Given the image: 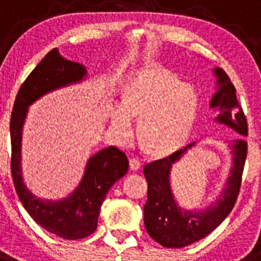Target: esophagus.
<instances>
[{"label": "esophagus", "instance_id": "esophagus-1", "mask_svg": "<svg viewBox=\"0 0 261 261\" xmlns=\"http://www.w3.org/2000/svg\"><path fill=\"white\" fill-rule=\"evenodd\" d=\"M129 168H130L132 171H138V170L141 168V162H140L138 159H130V161H129Z\"/></svg>", "mask_w": 261, "mask_h": 261}]
</instances>
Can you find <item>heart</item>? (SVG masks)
Instances as JSON below:
<instances>
[{
	"instance_id": "b5f03b06",
	"label": "heart",
	"mask_w": 261,
	"mask_h": 261,
	"mask_svg": "<svg viewBox=\"0 0 261 261\" xmlns=\"http://www.w3.org/2000/svg\"><path fill=\"white\" fill-rule=\"evenodd\" d=\"M199 114V98L175 73L146 68L126 82L121 110L112 112V125L123 137L130 135V120L140 119L137 141L149 158L176 153L188 141Z\"/></svg>"
}]
</instances>
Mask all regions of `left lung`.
<instances>
[{"mask_svg":"<svg viewBox=\"0 0 261 261\" xmlns=\"http://www.w3.org/2000/svg\"><path fill=\"white\" fill-rule=\"evenodd\" d=\"M214 73L218 77L220 90L212 99L211 106L221 110L217 120L231 126L241 135L247 136V117L237 99L235 87L230 82L229 75L220 68H217ZM192 145L177 150L167 158L147 163L144 167V175L147 181V201L144 206L145 227L147 234L163 247H186L211 234L232 211L241 191L242 175L247 158V142L237 140L232 146L234 167L222 197L206 211H181L172 197L168 175L172 163L176 162Z\"/></svg>","mask_w":261,"mask_h":261,"instance_id":"left-lung-1","label":"left lung"}]
</instances>
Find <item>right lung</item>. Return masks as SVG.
Returning <instances> with one entry per match:
<instances>
[{
    "mask_svg": "<svg viewBox=\"0 0 261 261\" xmlns=\"http://www.w3.org/2000/svg\"><path fill=\"white\" fill-rule=\"evenodd\" d=\"M86 70L81 64L62 59L56 48L47 53L20 85L10 117L13 183L20 202L38 225L64 239H82L96 230L100 206L115 181L128 171L126 155L110 146L91 156L84 180L74 193L60 202L41 201L23 184L20 176V129L26 108L50 90L81 80Z\"/></svg>",
    "mask_w": 261,
    "mask_h": 261,
    "instance_id": "1",
    "label": "right lung"
}]
</instances>
